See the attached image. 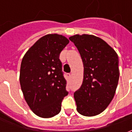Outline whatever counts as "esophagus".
Wrapping results in <instances>:
<instances>
[{
  "label": "esophagus",
  "instance_id": "esophagus-1",
  "mask_svg": "<svg viewBox=\"0 0 132 132\" xmlns=\"http://www.w3.org/2000/svg\"><path fill=\"white\" fill-rule=\"evenodd\" d=\"M66 76H67L68 78H71V73H67V74H66Z\"/></svg>",
  "mask_w": 132,
  "mask_h": 132
}]
</instances>
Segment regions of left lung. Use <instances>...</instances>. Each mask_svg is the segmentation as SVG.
<instances>
[{
    "label": "left lung",
    "instance_id": "1",
    "mask_svg": "<svg viewBox=\"0 0 132 132\" xmlns=\"http://www.w3.org/2000/svg\"><path fill=\"white\" fill-rule=\"evenodd\" d=\"M77 47L84 67L83 83L74 93L77 111L93 117L105 110L113 99L119 77L116 52L102 39L91 35L69 37Z\"/></svg>",
    "mask_w": 132,
    "mask_h": 132
}]
</instances>
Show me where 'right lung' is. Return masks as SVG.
<instances>
[{
  "instance_id": "1",
  "label": "right lung",
  "mask_w": 132,
  "mask_h": 132,
  "mask_svg": "<svg viewBox=\"0 0 132 132\" xmlns=\"http://www.w3.org/2000/svg\"><path fill=\"white\" fill-rule=\"evenodd\" d=\"M69 42L63 35H46L22 58L20 73L22 91L30 109L42 118L59 113L61 102L69 93L59 59L61 52Z\"/></svg>"
}]
</instances>
